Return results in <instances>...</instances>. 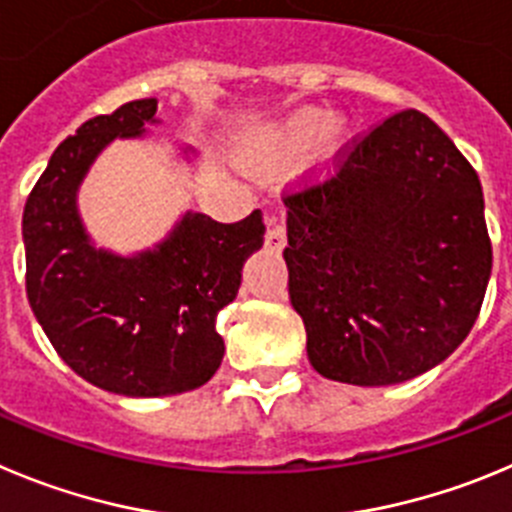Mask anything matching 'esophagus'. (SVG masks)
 I'll return each instance as SVG.
<instances>
[{"mask_svg":"<svg viewBox=\"0 0 512 512\" xmlns=\"http://www.w3.org/2000/svg\"><path fill=\"white\" fill-rule=\"evenodd\" d=\"M265 242L273 247V250H280V247L285 245V224L278 222V219H270V224H267Z\"/></svg>","mask_w":512,"mask_h":512,"instance_id":"obj_1","label":"esophagus"}]
</instances>
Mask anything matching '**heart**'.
<instances>
[{"label": "heart", "instance_id": "obj_1", "mask_svg": "<svg viewBox=\"0 0 512 512\" xmlns=\"http://www.w3.org/2000/svg\"><path fill=\"white\" fill-rule=\"evenodd\" d=\"M329 127L331 117L326 112H321V109H301V112L285 119L278 130L265 137V142L257 147V160H262V163H283V160L298 158Z\"/></svg>", "mask_w": 512, "mask_h": 512}]
</instances>
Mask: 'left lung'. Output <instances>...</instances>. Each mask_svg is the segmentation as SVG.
<instances>
[{
    "instance_id": "1",
    "label": "left lung",
    "mask_w": 512,
    "mask_h": 512,
    "mask_svg": "<svg viewBox=\"0 0 512 512\" xmlns=\"http://www.w3.org/2000/svg\"><path fill=\"white\" fill-rule=\"evenodd\" d=\"M283 201L290 303L319 375L395 385L467 339L492 273L485 199L477 170L426 114L375 124L331 176Z\"/></svg>"
}]
</instances>
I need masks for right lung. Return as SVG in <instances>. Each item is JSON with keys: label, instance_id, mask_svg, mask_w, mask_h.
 I'll return each instance as SVG.
<instances>
[{"label": "right lung", "instance_id": "obj_1", "mask_svg": "<svg viewBox=\"0 0 512 512\" xmlns=\"http://www.w3.org/2000/svg\"><path fill=\"white\" fill-rule=\"evenodd\" d=\"M155 112L158 99H137L81 124L50 155L22 214L35 319L76 375L132 398L186 393L214 377L224 357L216 316L265 234L260 209L234 224L188 211L155 250L119 257L91 245L78 186L114 137L142 135Z\"/></svg>", "mask_w": 512, "mask_h": 512}]
</instances>
